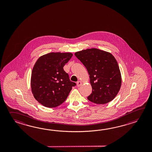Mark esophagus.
<instances>
[{"label": "esophagus", "instance_id": "34e87169", "mask_svg": "<svg viewBox=\"0 0 152 152\" xmlns=\"http://www.w3.org/2000/svg\"><path fill=\"white\" fill-rule=\"evenodd\" d=\"M81 85H82V83H81V81H77V87L80 86Z\"/></svg>", "mask_w": 152, "mask_h": 152}]
</instances>
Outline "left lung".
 <instances>
[{
	"label": "left lung",
	"instance_id": "left-lung-1",
	"mask_svg": "<svg viewBox=\"0 0 152 152\" xmlns=\"http://www.w3.org/2000/svg\"><path fill=\"white\" fill-rule=\"evenodd\" d=\"M75 54L90 75L92 91L87 99L99 104L113 100L122 84L120 68L113 55L97 48L87 49Z\"/></svg>",
	"mask_w": 152,
	"mask_h": 152
}]
</instances>
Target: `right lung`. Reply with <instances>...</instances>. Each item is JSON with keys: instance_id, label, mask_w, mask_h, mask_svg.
I'll return each instance as SVG.
<instances>
[{"instance_id": "obj_1", "label": "right lung", "mask_w": 152, "mask_h": 152, "mask_svg": "<svg viewBox=\"0 0 152 152\" xmlns=\"http://www.w3.org/2000/svg\"><path fill=\"white\" fill-rule=\"evenodd\" d=\"M71 53H50L40 56L32 68L31 88L36 100L49 108L63 103L76 84L69 80L64 66Z\"/></svg>"}]
</instances>
